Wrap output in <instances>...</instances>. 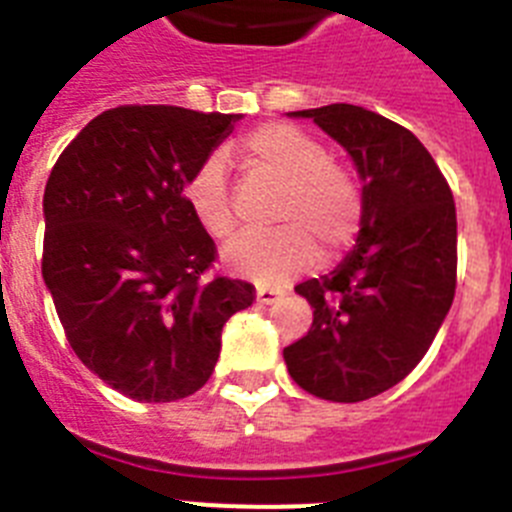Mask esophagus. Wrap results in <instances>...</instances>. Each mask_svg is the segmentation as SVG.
I'll return each mask as SVG.
<instances>
[{
	"mask_svg": "<svg viewBox=\"0 0 512 512\" xmlns=\"http://www.w3.org/2000/svg\"><path fill=\"white\" fill-rule=\"evenodd\" d=\"M279 297H282V292H279V289H271V287L256 289V302H259V305H271V302H277Z\"/></svg>",
	"mask_w": 512,
	"mask_h": 512,
	"instance_id": "34e87169",
	"label": "esophagus"
}]
</instances>
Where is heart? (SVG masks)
Instances as JSON below:
<instances>
[{
	"instance_id": "obj_1",
	"label": "heart",
	"mask_w": 512,
	"mask_h": 512,
	"mask_svg": "<svg viewBox=\"0 0 512 512\" xmlns=\"http://www.w3.org/2000/svg\"><path fill=\"white\" fill-rule=\"evenodd\" d=\"M256 174L284 184L271 235H246L225 251V264L261 284H284L310 269L320 256L336 259L356 241L364 200L356 179L328 158L318 138L289 122H269L241 143ZM189 212L215 241H228L238 228L223 158H207L184 189Z\"/></svg>"
}]
</instances>
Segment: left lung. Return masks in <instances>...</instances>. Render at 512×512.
Instances as JSON below:
<instances>
[{
  "label": "left lung",
  "instance_id": "8db88e82",
  "mask_svg": "<svg viewBox=\"0 0 512 512\" xmlns=\"http://www.w3.org/2000/svg\"><path fill=\"white\" fill-rule=\"evenodd\" d=\"M289 117H307L346 148L364 184V217L346 259L295 287L312 325L284 348V361L310 395L369 400L413 372L449 315L454 194L423 143L377 112L328 104Z\"/></svg>",
  "mask_w": 512,
  "mask_h": 512
}]
</instances>
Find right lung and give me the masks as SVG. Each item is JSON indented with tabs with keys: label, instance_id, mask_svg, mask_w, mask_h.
I'll return each instance as SVG.
<instances>
[{
	"label": "right lung",
	"instance_id": "1",
	"mask_svg": "<svg viewBox=\"0 0 512 512\" xmlns=\"http://www.w3.org/2000/svg\"><path fill=\"white\" fill-rule=\"evenodd\" d=\"M241 115L128 104L94 117L43 194V279L89 372L138 402L194 395L253 284L205 279L217 251L184 189Z\"/></svg>",
	"mask_w": 512,
	"mask_h": 512
}]
</instances>
